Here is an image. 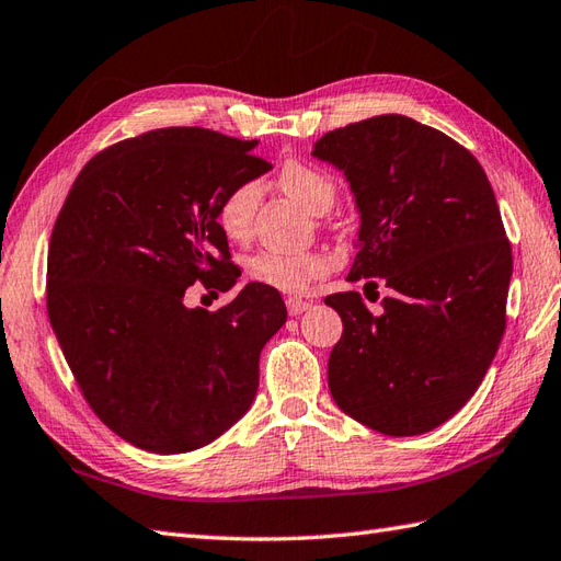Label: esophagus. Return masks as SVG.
I'll return each mask as SVG.
<instances>
[{
  "instance_id": "obj_1",
  "label": "esophagus",
  "mask_w": 561,
  "mask_h": 561,
  "mask_svg": "<svg viewBox=\"0 0 561 561\" xmlns=\"http://www.w3.org/2000/svg\"><path fill=\"white\" fill-rule=\"evenodd\" d=\"M310 304L301 301V298H286V310H289V316H304Z\"/></svg>"
}]
</instances>
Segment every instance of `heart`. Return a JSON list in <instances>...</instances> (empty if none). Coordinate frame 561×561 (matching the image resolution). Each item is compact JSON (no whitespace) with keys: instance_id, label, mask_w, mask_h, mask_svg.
Listing matches in <instances>:
<instances>
[{"instance_id":"1","label":"heart","mask_w":561,"mask_h":561,"mask_svg":"<svg viewBox=\"0 0 561 561\" xmlns=\"http://www.w3.org/2000/svg\"><path fill=\"white\" fill-rule=\"evenodd\" d=\"M279 188L301 203L310 213H328L336 198V184L322 169L301 160H289L279 169ZM260 203L257 181H241L229 188L217 205V225L231 241L249 239ZM328 272V257L318 251L279 253L257 251L245 260V275L253 282L279 291H304L306 286Z\"/></svg>"}]
</instances>
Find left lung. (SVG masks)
<instances>
[{"label": "left lung", "instance_id": "1", "mask_svg": "<svg viewBox=\"0 0 561 561\" xmlns=\"http://www.w3.org/2000/svg\"><path fill=\"white\" fill-rule=\"evenodd\" d=\"M360 210L348 282L385 284L382 316L358 291L324 298L344 332L328 363L344 413L392 437L423 435L476 394L506 328L512 245L483 167L457 140L401 114L324 134Z\"/></svg>", "mask_w": 561, "mask_h": 561}]
</instances>
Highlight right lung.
<instances>
[{
  "instance_id": "1",
  "label": "right lung",
  "mask_w": 561,
  "mask_h": 561,
  "mask_svg": "<svg viewBox=\"0 0 561 561\" xmlns=\"http://www.w3.org/2000/svg\"><path fill=\"white\" fill-rule=\"evenodd\" d=\"M253 148L201 126L114 142L81 169L51 229V330L88 407L138 449L193 451L237 423L286 322L279 291L257 282L215 312L184 304L195 282L229 291L241 277L217 205L272 169Z\"/></svg>"
}]
</instances>
